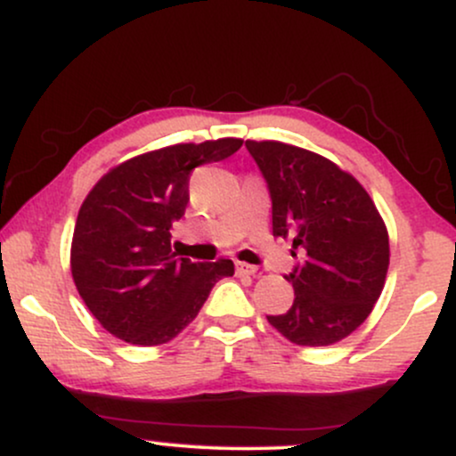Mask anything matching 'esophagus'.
Returning <instances> with one entry per match:
<instances>
[{
  "mask_svg": "<svg viewBox=\"0 0 456 456\" xmlns=\"http://www.w3.org/2000/svg\"><path fill=\"white\" fill-rule=\"evenodd\" d=\"M255 272H257V268H255V265L242 264V261H238V264H235V274H238V276H253Z\"/></svg>",
  "mask_w": 456,
  "mask_h": 456,
  "instance_id": "34e87169",
  "label": "esophagus"
}]
</instances>
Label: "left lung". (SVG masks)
<instances>
[{
	"label": "left lung",
	"mask_w": 456,
	"mask_h": 456,
	"mask_svg": "<svg viewBox=\"0 0 456 456\" xmlns=\"http://www.w3.org/2000/svg\"><path fill=\"white\" fill-rule=\"evenodd\" d=\"M272 197V235L302 264L285 276L294 305L268 315L287 341L326 347L370 315L390 264L388 229L364 186L337 162L281 141H246Z\"/></svg>",
	"instance_id": "left-lung-1"
}]
</instances>
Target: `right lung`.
<instances>
[{
    "label": "right lung",
    "instance_id": "add662e5",
    "mask_svg": "<svg viewBox=\"0 0 456 456\" xmlns=\"http://www.w3.org/2000/svg\"><path fill=\"white\" fill-rule=\"evenodd\" d=\"M242 139L175 143L145 151L94 184L78 210L70 270L78 296L113 337L162 345L201 311L212 287L233 274L232 259L192 264L171 250L184 216L192 169L240 150Z\"/></svg>",
    "mask_w": 456,
    "mask_h": 456
}]
</instances>
